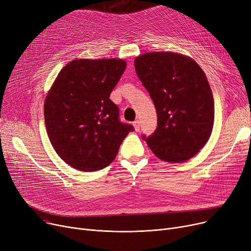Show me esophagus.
Instances as JSON below:
<instances>
[{"label": "esophagus", "instance_id": "34e87169", "mask_svg": "<svg viewBox=\"0 0 251 251\" xmlns=\"http://www.w3.org/2000/svg\"><path fill=\"white\" fill-rule=\"evenodd\" d=\"M133 126H134V128H135L136 131H139V130H140V122H139V120L134 121V122H133Z\"/></svg>", "mask_w": 251, "mask_h": 251}]
</instances>
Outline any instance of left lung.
Here are the masks:
<instances>
[{"label":"left lung","mask_w":251,"mask_h":251,"mask_svg":"<svg viewBox=\"0 0 251 251\" xmlns=\"http://www.w3.org/2000/svg\"><path fill=\"white\" fill-rule=\"evenodd\" d=\"M134 66L157 115L156 129L143 134V140L163 161L189 160L205 146L214 126V98L205 74L192 59L170 51L141 55Z\"/></svg>","instance_id":"left-lung-1"}]
</instances>
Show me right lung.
<instances>
[{"instance_id": "obj_1", "label": "right lung", "mask_w": 251, "mask_h": 251, "mask_svg": "<svg viewBox=\"0 0 251 251\" xmlns=\"http://www.w3.org/2000/svg\"><path fill=\"white\" fill-rule=\"evenodd\" d=\"M119 59L74 60L61 70L45 101V123L52 148L74 169L108 167L134 127L120 121L110 100L125 71Z\"/></svg>"}]
</instances>
